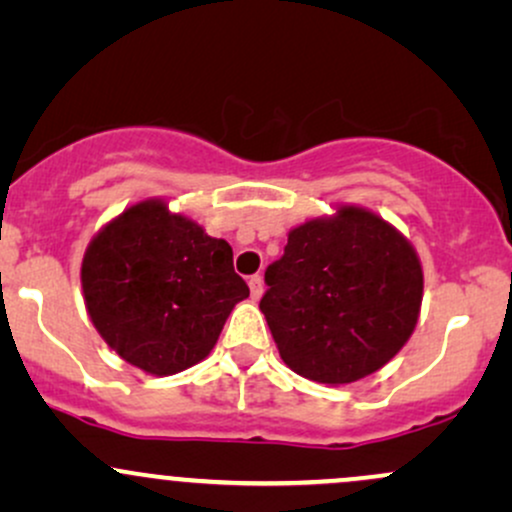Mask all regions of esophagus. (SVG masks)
<instances>
[{"mask_svg":"<svg viewBox=\"0 0 512 512\" xmlns=\"http://www.w3.org/2000/svg\"><path fill=\"white\" fill-rule=\"evenodd\" d=\"M248 284H250V293H252V298H255V301H257V298H260L262 293H264V281H262V276H260V274L250 276Z\"/></svg>","mask_w":512,"mask_h":512,"instance_id":"obj_1","label":"esophagus"}]
</instances>
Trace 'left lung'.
I'll return each mask as SVG.
<instances>
[{"instance_id":"1","label":"left lung","mask_w":512,"mask_h":512,"mask_svg":"<svg viewBox=\"0 0 512 512\" xmlns=\"http://www.w3.org/2000/svg\"><path fill=\"white\" fill-rule=\"evenodd\" d=\"M264 281L260 310L279 356L325 385L356 383L395 358L424 298L414 245L354 204L293 228Z\"/></svg>"}]
</instances>
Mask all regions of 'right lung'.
<instances>
[{
    "instance_id": "right-lung-1",
    "label": "right lung",
    "mask_w": 512,
    "mask_h": 512,
    "mask_svg": "<svg viewBox=\"0 0 512 512\" xmlns=\"http://www.w3.org/2000/svg\"><path fill=\"white\" fill-rule=\"evenodd\" d=\"M81 289L105 344L149 375L207 358L226 317L250 296L231 245L163 199L132 204L93 236Z\"/></svg>"
}]
</instances>
